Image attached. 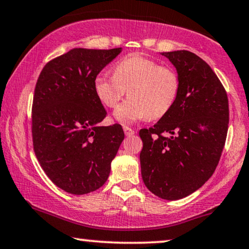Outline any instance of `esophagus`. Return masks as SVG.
<instances>
[{
    "instance_id": "34e87169",
    "label": "esophagus",
    "mask_w": 249,
    "mask_h": 249,
    "mask_svg": "<svg viewBox=\"0 0 249 249\" xmlns=\"http://www.w3.org/2000/svg\"><path fill=\"white\" fill-rule=\"evenodd\" d=\"M124 131L125 136H132V135L135 134V131L129 127H124Z\"/></svg>"
}]
</instances>
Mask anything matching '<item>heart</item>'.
I'll list each match as a JSON object with an SVG mask.
<instances>
[{
	"mask_svg": "<svg viewBox=\"0 0 249 249\" xmlns=\"http://www.w3.org/2000/svg\"><path fill=\"white\" fill-rule=\"evenodd\" d=\"M93 89L102 104L109 108H114L127 91L129 98L115 109L114 118L122 124H130L166 115L177 101L180 80L172 66L132 53L115 64L113 75L98 74Z\"/></svg>",
	"mask_w": 249,
	"mask_h": 249,
	"instance_id": "1",
	"label": "heart"
}]
</instances>
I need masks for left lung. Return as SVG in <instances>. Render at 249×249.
Masks as SVG:
<instances>
[{
  "instance_id": "left-lung-1",
  "label": "left lung",
  "mask_w": 249,
  "mask_h": 249,
  "mask_svg": "<svg viewBox=\"0 0 249 249\" xmlns=\"http://www.w3.org/2000/svg\"><path fill=\"white\" fill-rule=\"evenodd\" d=\"M161 54L175 66L180 89L173 108L152 128L140 131L142 178L159 198L178 200L214 174L227 140L229 102L217 75L196 53Z\"/></svg>"
}]
</instances>
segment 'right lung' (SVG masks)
Returning a JSON list of instances; mask_svg holds the SVG:
<instances>
[{
  "instance_id": "add662e5",
  "label": "right lung",
  "mask_w": 249,
  "mask_h": 249,
  "mask_svg": "<svg viewBox=\"0 0 249 249\" xmlns=\"http://www.w3.org/2000/svg\"><path fill=\"white\" fill-rule=\"evenodd\" d=\"M122 51L75 48L50 60L35 87L32 107L34 152L42 169L71 195L96 191L107 180L111 162L124 138L106 117L93 81Z\"/></svg>"
}]
</instances>
